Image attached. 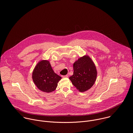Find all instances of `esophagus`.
Returning <instances> with one entry per match:
<instances>
[{"instance_id": "obj_1", "label": "esophagus", "mask_w": 133, "mask_h": 133, "mask_svg": "<svg viewBox=\"0 0 133 133\" xmlns=\"http://www.w3.org/2000/svg\"><path fill=\"white\" fill-rule=\"evenodd\" d=\"M62 77L63 78H68V75H65V76H62Z\"/></svg>"}]
</instances>
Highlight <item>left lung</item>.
Returning <instances> with one entry per match:
<instances>
[{"mask_svg":"<svg viewBox=\"0 0 133 133\" xmlns=\"http://www.w3.org/2000/svg\"><path fill=\"white\" fill-rule=\"evenodd\" d=\"M74 74L69 77L72 84L81 92L90 89L95 83L97 75L96 67L91 59L84 56L74 64Z\"/></svg>","mask_w":133,"mask_h":133,"instance_id":"1","label":"left lung"}]
</instances>
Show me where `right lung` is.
<instances>
[{
	"label": "right lung",
	"instance_id": "add662e5",
	"mask_svg": "<svg viewBox=\"0 0 133 133\" xmlns=\"http://www.w3.org/2000/svg\"><path fill=\"white\" fill-rule=\"evenodd\" d=\"M33 81L42 91L51 92L55 90L62 78L54 73L48 61L43 60L35 66L32 73Z\"/></svg>",
	"mask_w": 133,
	"mask_h": 133
}]
</instances>
